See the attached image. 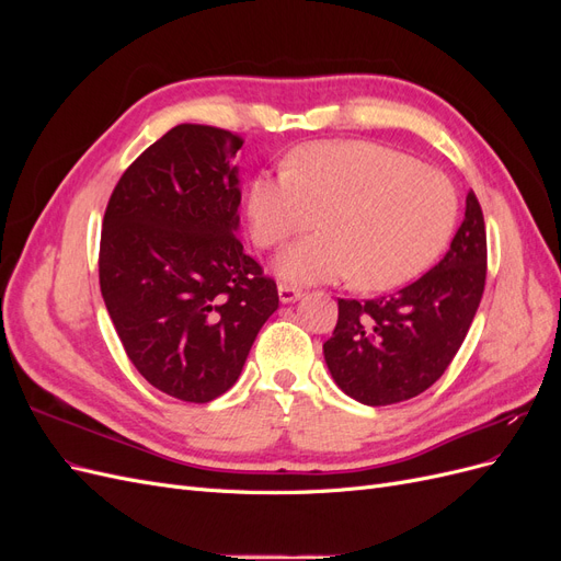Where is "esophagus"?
Instances as JSON below:
<instances>
[{
  "label": "esophagus",
  "instance_id": "esophagus-1",
  "mask_svg": "<svg viewBox=\"0 0 561 561\" xmlns=\"http://www.w3.org/2000/svg\"><path fill=\"white\" fill-rule=\"evenodd\" d=\"M304 293L299 290V287H293V285H278V297L283 304H290V301H297Z\"/></svg>",
  "mask_w": 561,
  "mask_h": 561
}]
</instances>
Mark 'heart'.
<instances>
[{
  "instance_id": "b5f03b06",
  "label": "heart",
  "mask_w": 561,
  "mask_h": 561,
  "mask_svg": "<svg viewBox=\"0 0 561 561\" xmlns=\"http://www.w3.org/2000/svg\"><path fill=\"white\" fill-rule=\"evenodd\" d=\"M252 239L285 248L276 271L287 283L351 278L358 290H388L421 276L447 248L458 194L451 180L416 159L371 142H311L287 173L254 178L248 196Z\"/></svg>"
}]
</instances>
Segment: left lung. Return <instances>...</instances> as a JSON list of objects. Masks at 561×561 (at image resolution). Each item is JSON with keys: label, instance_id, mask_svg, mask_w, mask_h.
I'll return each instance as SVG.
<instances>
[{"label": "left lung", "instance_id": "1", "mask_svg": "<svg viewBox=\"0 0 561 561\" xmlns=\"http://www.w3.org/2000/svg\"><path fill=\"white\" fill-rule=\"evenodd\" d=\"M486 280V229L474 192L451 248L428 274L377 299H339L325 363L346 396L396 404L431 388L454 360Z\"/></svg>", "mask_w": 561, "mask_h": 561}]
</instances>
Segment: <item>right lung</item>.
<instances>
[{
	"label": "right lung",
	"instance_id": "obj_1",
	"mask_svg": "<svg viewBox=\"0 0 561 561\" xmlns=\"http://www.w3.org/2000/svg\"><path fill=\"white\" fill-rule=\"evenodd\" d=\"M243 138L180 124L135 159L110 196L100 293L126 355L161 393L210 402L241 377L278 309L276 280L243 252Z\"/></svg>",
	"mask_w": 561,
	"mask_h": 561
}]
</instances>
